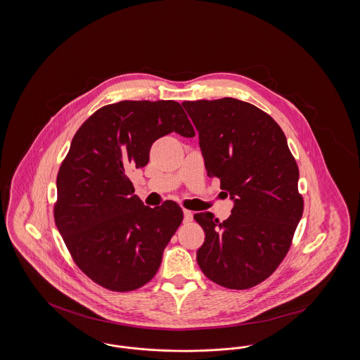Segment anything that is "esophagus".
Instances as JSON below:
<instances>
[{"label":"esophagus","instance_id":"34e87169","mask_svg":"<svg viewBox=\"0 0 360 360\" xmlns=\"http://www.w3.org/2000/svg\"><path fill=\"white\" fill-rule=\"evenodd\" d=\"M191 220H193V213L188 209H185L184 210V223H190Z\"/></svg>","mask_w":360,"mask_h":360}]
</instances>
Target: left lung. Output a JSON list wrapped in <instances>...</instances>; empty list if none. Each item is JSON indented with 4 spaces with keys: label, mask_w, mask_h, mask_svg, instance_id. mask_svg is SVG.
<instances>
[{
    "label": "left lung",
    "mask_w": 360,
    "mask_h": 360,
    "mask_svg": "<svg viewBox=\"0 0 360 360\" xmlns=\"http://www.w3.org/2000/svg\"><path fill=\"white\" fill-rule=\"evenodd\" d=\"M182 105L198 131L207 175L233 201L223 223L210 212L194 214L205 232L197 263L226 289L254 288L286 257L302 217L298 166L281 127L255 105L231 97Z\"/></svg>",
    "instance_id": "obj_1"
}]
</instances>
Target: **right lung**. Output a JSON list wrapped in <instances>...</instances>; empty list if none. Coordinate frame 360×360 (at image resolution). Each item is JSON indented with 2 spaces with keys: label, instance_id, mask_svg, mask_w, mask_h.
Here are the masks:
<instances>
[{
  "label": "right lung",
  "instance_id": "right-lung-1",
  "mask_svg": "<svg viewBox=\"0 0 360 360\" xmlns=\"http://www.w3.org/2000/svg\"><path fill=\"white\" fill-rule=\"evenodd\" d=\"M172 132L195 136L181 103H110L81 125L60 165L55 224L75 264L108 290L150 282L184 220L174 201L144 205L128 178L148 163L155 140Z\"/></svg>",
  "mask_w": 360,
  "mask_h": 360
}]
</instances>
